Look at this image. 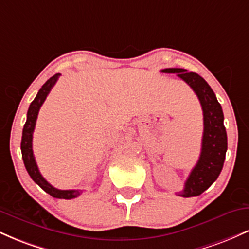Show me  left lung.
I'll return each instance as SVG.
<instances>
[{"label": "left lung", "mask_w": 249, "mask_h": 249, "mask_svg": "<svg viewBox=\"0 0 249 249\" xmlns=\"http://www.w3.org/2000/svg\"><path fill=\"white\" fill-rule=\"evenodd\" d=\"M165 73H177L186 82L198 96L204 113V134L199 160L191 171L185 187L178 196L184 198L200 196L218 179L224 166L227 151V133L224 126V113L215 93L207 82L196 72H188L180 68L161 70Z\"/></svg>", "instance_id": "8db88e82"}]
</instances>
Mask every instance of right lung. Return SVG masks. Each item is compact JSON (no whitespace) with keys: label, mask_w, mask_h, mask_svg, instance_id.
Here are the masks:
<instances>
[{"label":"right lung","mask_w":249,"mask_h":249,"mask_svg":"<svg viewBox=\"0 0 249 249\" xmlns=\"http://www.w3.org/2000/svg\"><path fill=\"white\" fill-rule=\"evenodd\" d=\"M61 73H56L51 78L48 79L47 82L43 84V87L39 89L38 93H37L35 99L31 102L29 110L27 113V122H25L23 132H22V142H21V151H22V158H23L24 166L27 168L28 173L31 177V179L38 185L42 190L49 193L51 196L57 199H73L78 196L82 193V191L78 190H58V188L51 186L49 182L47 181L41 173H39L38 167H37L35 157L33 152V133L35 130L36 119L38 116V111L41 108L42 104L44 103L47 96L49 95L50 90L53 89L56 82L58 81Z\"/></svg>","instance_id":"add662e5"}]
</instances>
